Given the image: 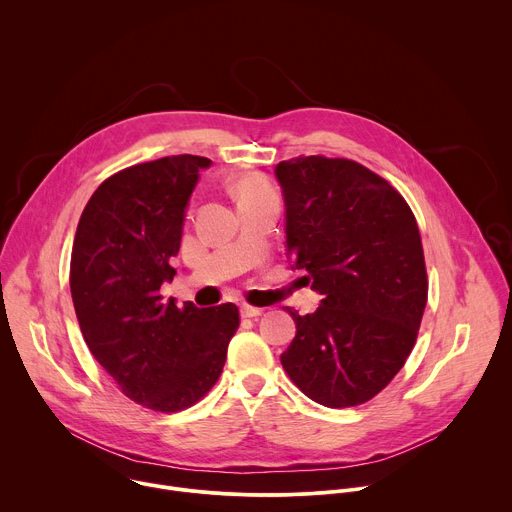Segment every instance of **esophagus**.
Wrapping results in <instances>:
<instances>
[{"label":"esophagus","instance_id":"esophagus-1","mask_svg":"<svg viewBox=\"0 0 512 512\" xmlns=\"http://www.w3.org/2000/svg\"><path fill=\"white\" fill-rule=\"evenodd\" d=\"M261 314H263L261 308H253V306H247V304L241 308V316H243V318H257V316H261Z\"/></svg>","mask_w":512,"mask_h":512}]
</instances>
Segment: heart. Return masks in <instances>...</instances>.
<instances>
[{"label": "heart", "instance_id": "1", "mask_svg": "<svg viewBox=\"0 0 512 512\" xmlns=\"http://www.w3.org/2000/svg\"><path fill=\"white\" fill-rule=\"evenodd\" d=\"M233 192L239 202V208L243 206H255L263 202H279V196L275 188L259 174H241L233 180Z\"/></svg>", "mask_w": 512, "mask_h": 512}]
</instances>
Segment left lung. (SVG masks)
<instances>
[{
    "label": "left lung",
    "instance_id": "1",
    "mask_svg": "<svg viewBox=\"0 0 512 512\" xmlns=\"http://www.w3.org/2000/svg\"><path fill=\"white\" fill-rule=\"evenodd\" d=\"M287 253L324 296L300 316L281 354L312 401L342 409L371 401L403 369L427 304L417 221L379 174L346 158L279 162ZM308 279V281H310Z\"/></svg>",
    "mask_w": 512,
    "mask_h": 512
}]
</instances>
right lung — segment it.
I'll list each match as a JSON object with an SVG mask.
<instances>
[{"label": "right lung", "instance_id": "obj_1", "mask_svg": "<svg viewBox=\"0 0 512 512\" xmlns=\"http://www.w3.org/2000/svg\"><path fill=\"white\" fill-rule=\"evenodd\" d=\"M210 164L168 156L109 176L87 202L70 255V294L95 360L131 401L176 413L218 381L239 308L164 302L180 251L184 208Z\"/></svg>", "mask_w": 512, "mask_h": 512}]
</instances>
